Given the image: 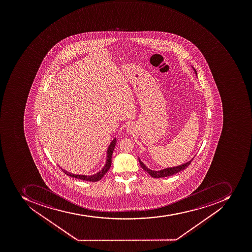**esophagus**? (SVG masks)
Here are the masks:
<instances>
[{"mask_svg": "<svg viewBox=\"0 0 252 252\" xmlns=\"http://www.w3.org/2000/svg\"><path fill=\"white\" fill-rule=\"evenodd\" d=\"M126 133L129 135L133 134L135 133V127L132 126H128L126 127Z\"/></svg>", "mask_w": 252, "mask_h": 252, "instance_id": "obj_1", "label": "esophagus"}]
</instances>
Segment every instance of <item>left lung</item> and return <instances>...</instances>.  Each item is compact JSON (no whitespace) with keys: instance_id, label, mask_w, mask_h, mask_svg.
I'll use <instances>...</instances> for the list:
<instances>
[{"instance_id":"1","label":"left lung","mask_w":252,"mask_h":252,"mask_svg":"<svg viewBox=\"0 0 252 252\" xmlns=\"http://www.w3.org/2000/svg\"><path fill=\"white\" fill-rule=\"evenodd\" d=\"M191 67L193 69L195 74L197 75V72H196L195 69L194 68L193 66H191ZM193 158L190 159L189 162L182 164V165H179V166L165 168L163 170H151V169H149V168H148L145 166V164L144 163L141 159H140V157H138V159L139 162L141 164V166L142 167L143 170H145L147 173H149V175L152 176V178H166V177H169V176L174 175V174H178V172L182 171L183 170H186V168L189 166V164L191 163Z\"/></svg>"}]
</instances>
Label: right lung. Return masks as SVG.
Masks as SVG:
<instances>
[{
	"label": "right lung",
	"instance_id": "obj_1",
	"mask_svg": "<svg viewBox=\"0 0 252 252\" xmlns=\"http://www.w3.org/2000/svg\"><path fill=\"white\" fill-rule=\"evenodd\" d=\"M115 145H116V138H114L113 141H111L109 146L107 148V156H106V162L104 166H103L100 171L97 172L96 174H92V175H84V174H74L70 172L66 171L63 170V171L64 172L65 174L70 176L71 178H77V179L83 180V181H87V182H98L100 181L103 176L105 175L111 165V156L113 154V151L115 149ZM61 167V166H60Z\"/></svg>",
	"mask_w": 252,
	"mask_h": 252
}]
</instances>
